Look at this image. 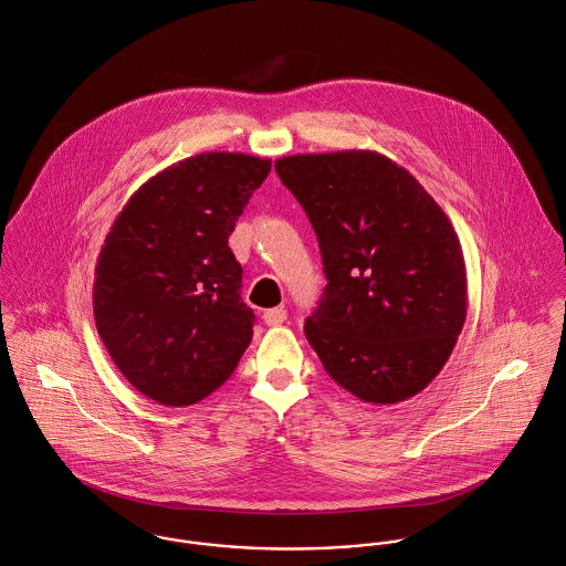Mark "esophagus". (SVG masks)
Wrapping results in <instances>:
<instances>
[{"label":"esophagus","mask_w":566,"mask_h":566,"mask_svg":"<svg viewBox=\"0 0 566 566\" xmlns=\"http://www.w3.org/2000/svg\"><path fill=\"white\" fill-rule=\"evenodd\" d=\"M262 318H264L266 325H282L286 321V311L284 308H271V311L262 314Z\"/></svg>","instance_id":"obj_1"}]
</instances>
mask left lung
Here are the masks:
<instances>
[{
    "mask_svg": "<svg viewBox=\"0 0 566 566\" xmlns=\"http://www.w3.org/2000/svg\"><path fill=\"white\" fill-rule=\"evenodd\" d=\"M275 171L323 255L327 286L304 332L327 376L376 406L415 397L467 318L451 221L410 171L369 149L284 156Z\"/></svg>",
    "mask_w": 566,
    "mask_h": 566,
    "instance_id": "obj_1",
    "label": "left lung"
}]
</instances>
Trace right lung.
<instances>
[{
	"instance_id": "add662e5",
	"label": "right lung",
	"mask_w": 566,
	"mask_h": 566,
	"mask_svg": "<svg viewBox=\"0 0 566 566\" xmlns=\"http://www.w3.org/2000/svg\"><path fill=\"white\" fill-rule=\"evenodd\" d=\"M269 158L203 151L127 199L95 266L102 343L145 397L182 408L234 374L253 336L243 269L228 245Z\"/></svg>"
}]
</instances>
